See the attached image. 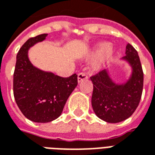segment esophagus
<instances>
[{
    "label": "esophagus",
    "mask_w": 155,
    "mask_h": 155,
    "mask_svg": "<svg viewBox=\"0 0 155 155\" xmlns=\"http://www.w3.org/2000/svg\"><path fill=\"white\" fill-rule=\"evenodd\" d=\"M88 76L84 73H80L78 74V83H81V81L87 80Z\"/></svg>",
    "instance_id": "34e87169"
}]
</instances>
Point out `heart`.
I'll return each instance as SVG.
<instances>
[{"label":"heart","mask_w":155,"mask_h":155,"mask_svg":"<svg viewBox=\"0 0 155 155\" xmlns=\"http://www.w3.org/2000/svg\"><path fill=\"white\" fill-rule=\"evenodd\" d=\"M114 47L110 46V43L108 42H99L95 44L91 48V50L85 53L84 58L86 60H91L98 58L97 61L94 62V71H100L101 68L103 67L104 63L107 61H110L114 57Z\"/></svg>","instance_id":"1"}]
</instances>
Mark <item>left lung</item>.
I'll return each mask as SVG.
<instances>
[{"label": "left lung", "mask_w": 155, "mask_h": 155, "mask_svg": "<svg viewBox=\"0 0 155 155\" xmlns=\"http://www.w3.org/2000/svg\"><path fill=\"white\" fill-rule=\"evenodd\" d=\"M125 54L121 61L129 64L131 72L124 82H115L110 70H104L91 77L94 86L91 98L93 110L107 123H119L130 118L142 95L143 73L138 52L127 44Z\"/></svg>", "instance_id": "1"}]
</instances>
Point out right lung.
Returning <instances> with one entry per match:
<instances>
[{"instance_id": "obj_1", "label": "right lung", "mask_w": 155, "mask_h": 155, "mask_svg": "<svg viewBox=\"0 0 155 155\" xmlns=\"http://www.w3.org/2000/svg\"><path fill=\"white\" fill-rule=\"evenodd\" d=\"M41 34L26 41L16 55L13 77L15 102L28 120L36 123L51 122L60 116L68 98L77 86V74L60 77L41 70L29 59V50L45 40Z\"/></svg>"}]
</instances>
